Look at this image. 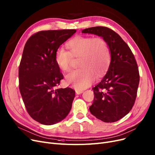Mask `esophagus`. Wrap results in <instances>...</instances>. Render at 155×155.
<instances>
[{
  "label": "esophagus",
  "mask_w": 155,
  "mask_h": 155,
  "mask_svg": "<svg viewBox=\"0 0 155 155\" xmlns=\"http://www.w3.org/2000/svg\"><path fill=\"white\" fill-rule=\"evenodd\" d=\"M83 93L82 90H76V94H80Z\"/></svg>",
  "instance_id": "esophagus-1"
}]
</instances>
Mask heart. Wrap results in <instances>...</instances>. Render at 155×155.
<instances>
[{"label":"heart","instance_id":"heart-1","mask_svg":"<svg viewBox=\"0 0 155 155\" xmlns=\"http://www.w3.org/2000/svg\"><path fill=\"white\" fill-rule=\"evenodd\" d=\"M68 50L64 47L57 50L55 55L56 64L64 71H70L74 59L79 58L80 68L68 74L66 82L77 90L88 87L97 77H101L109 68L111 52L106 40L101 37L77 36L67 44Z\"/></svg>","mask_w":155,"mask_h":155}]
</instances>
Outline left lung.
I'll return each instance as SVG.
<instances>
[{"label":"left lung","instance_id":"obj_1","mask_svg":"<svg viewBox=\"0 0 155 155\" xmlns=\"http://www.w3.org/2000/svg\"><path fill=\"white\" fill-rule=\"evenodd\" d=\"M82 32L101 36L110 47V64L102 81L93 88L94 101L89 110L102 121L116 122L128 114L135 104L140 81L135 58L128 45L109 28L90 27Z\"/></svg>","mask_w":155,"mask_h":155}]
</instances>
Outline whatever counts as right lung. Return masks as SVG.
Returning <instances> with one entry per match:
<instances>
[{"label":"right lung","instance_id":"1","mask_svg":"<svg viewBox=\"0 0 155 155\" xmlns=\"http://www.w3.org/2000/svg\"><path fill=\"white\" fill-rule=\"evenodd\" d=\"M75 29L38 32L26 42L19 66V89L30 116L45 125L64 119L70 112L75 91L57 88L63 79L55 61L57 50Z\"/></svg>","mask_w":155,"mask_h":155}]
</instances>
